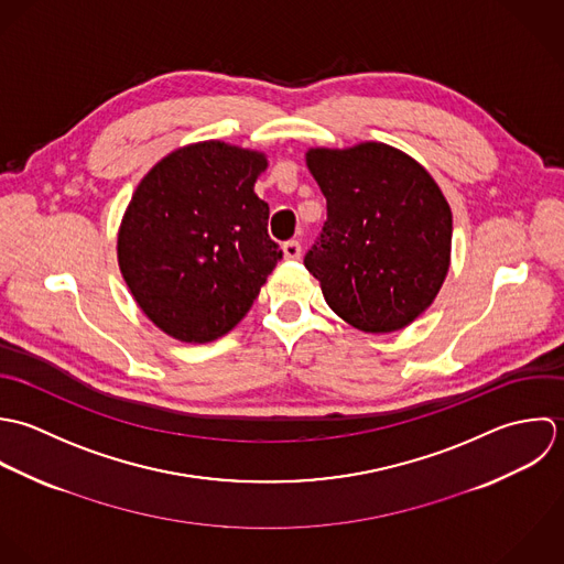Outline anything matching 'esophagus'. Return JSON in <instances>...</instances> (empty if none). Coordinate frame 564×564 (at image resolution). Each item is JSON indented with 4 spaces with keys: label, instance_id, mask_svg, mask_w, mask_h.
<instances>
[{
    "label": "esophagus",
    "instance_id": "esophagus-1",
    "mask_svg": "<svg viewBox=\"0 0 564 564\" xmlns=\"http://www.w3.org/2000/svg\"><path fill=\"white\" fill-rule=\"evenodd\" d=\"M283 257L285 259H301V241L299 239H290L283 243Z\"/></svg>",
    "mask_w": 564,
    "mask_h": 564
}]
</instances>
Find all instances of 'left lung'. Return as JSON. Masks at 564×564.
<instances>
[{"mask_svg": "<svg viewBox=\"0 0 564 564\" xmlns=\"http://www.w3.org/2000/svg\"><path fill=\"white\" fill-rule=\"evenodd\" d=\"M327 223L305 254L327 305L350 327L392 334L438 296L451 265L453 216L432 174L379 141L310 148Z\"/></svg>", "mask_w": 564, "mask_h": 564, "instance_id": "obj_1", "label": "left lung"}]
</instances>
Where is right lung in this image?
Wrapping results in <instances>:
<instances>
[{
  "label": "right lung",
  "instance_id": "right-lung-1",
  "mask_svg": "<svg viewBox=\"0 0 564 564\" xmlns=\"http://www.w3.org/2000/svg\"><path fill=\"white\" fill-rule=\"evenodd\" d=\"M268 156L198 141L163 156L137 185L117 230V263L139 310L170 338L226 336L283 257L254 194Z\"/></svg>",
  "mask_w": 564,
  "mask_h": 564
}]
</instances>
